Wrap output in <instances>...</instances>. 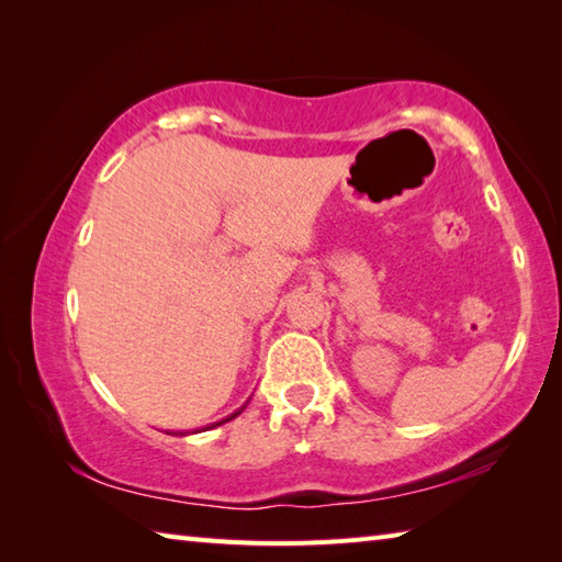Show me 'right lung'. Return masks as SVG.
I'll use <instances>...</instances> for the list:
<instances>
[{"instance_id":"add662e5","label":"right lung","mask_w":562,"mask_h":562,"mask_svg":"<svg viewBox=\"0 0 562 562\" xmlns=\"http://www.w3.org/2000/svg\"><path fill=\"white\" fill-rule=\"evenodd\" d=\"M248 403V401H246ZM246 403L241 405V408H238V411H234L232 415H226L224 417V420H220V423H212V425H207V427H202V429H195V432H205V429H212V427H220V425H224V423H229V420H234V417L236 415H241L244 413V408H246ZM166 435H188V432H166Z\"/></svg>"}]
</instances>
